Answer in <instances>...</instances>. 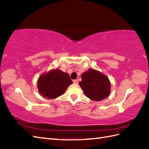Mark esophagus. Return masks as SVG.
<instances>
[{
    "label": "esophagus",
    "instance_id": "obj_1",
    "mask_svg": "<svg viewBox=\"0 0 149 149\" xmlns=\"http://www.w3.org/2000/svg\"><path fill=\"white\" fill-rule=\"evenodd\" d=\"M73 82L74 84H78V79H74V80L73 81Z\"/></svg>",
    "mask_w": 149,
    "mask_h": 149
}]
</instances>
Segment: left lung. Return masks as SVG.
Here are the masks:
<instances>
[{
    "mask_svg": "<svg viewBox=\"0 0 149 149\" xmlns=\"http://www.w3.org/2000/svg\"><path fill=\"white\" fill-rule=\"evenodd\" d=\"M81 76L82 81L79 84L90 100L100 101L109 95L111 83L106 75L96 70L89 69Z\"/></svg>",
    "mask_w": 149,
    "mask_h": 149,
    "instance_id": "obj_1",
    "label": "left lung"
}]
</instances>
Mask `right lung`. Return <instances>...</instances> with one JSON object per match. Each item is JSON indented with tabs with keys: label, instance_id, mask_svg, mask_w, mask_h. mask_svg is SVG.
Returning <instances> with one entry per match:
<instances>
[{
	"label": "right lung",
	"instance_id": "obj_1",
	"mask_svg": "<svg viewBox=\"0 0 149 149\" xmlns=\"http://www.w3.org/2000/svg\"><path fill=\"white\" fill-rule=\"evenodd\" d=\"M72 83L68 74L55 69L40 76L37 87L38 92L43 96L55 99L62 95Z\"/></svg>",
	"mask_w": 149,
	"mask_h": 149
}]
</instances>
